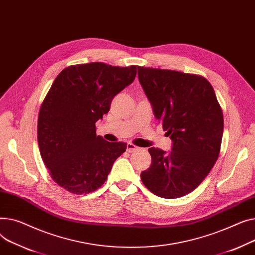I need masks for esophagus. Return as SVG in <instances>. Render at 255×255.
Returning <instances> with one entry per match:
<instances>
[{"mask_svg":"<svg viewBox=\"0 0 255 255\" xmlns=\"http://www.w3.org/2000/svg\"><path fill=\"white\" fill-rule=\"evenodd\" d=\"M138 149H140V148L138 146H136V145H133L132 143H128L127 144V150L128 152H133V151L138 150Z\"/></svg>","mask_w":255,"mask_h":255,"instance_id":"34e87169","label":"esophagus"}]
</instances>
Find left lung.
Segmentation results:
<instances>
[{
	"label": "left lung",
	"instance_id": "1",
	"mask_svg": "<svg viewBox=\"0 0 255 255\" xmlns=\"http://www.w3.org/2000/svg\"><path fill=\"white\" fill-rule=\"evenodd\" d=\"M139 81L153 113L173 141L166 154L148 149L151 164L141 173L155 196L176 199L196 189L215 164L223 133V114L212 85L200 75L138 67Z\"/></svg>",
	"mask_w": 255,
	"mask_h": 255
}]
</instances>
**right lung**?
<instances>
[{"label": "right lung", "instance_id": "obj_1", "mask_svg": "<svg viewBox=\"0 0 255 255\" xmlns=\"http://www.w3.org/2000/svg\"><path fill=\"white\" fill-rule=\"evenodd\" d=\"M137 66L74 65L57 75L38 116L41 157L53 181L74 194L101 187L127 143L97 136L96 123L136 77Z\"/></svg>", "mask_w": 255, "mask_h": 255}]
</instances>
